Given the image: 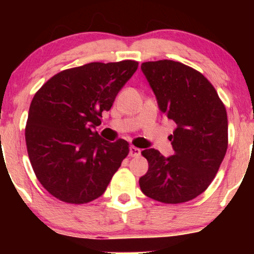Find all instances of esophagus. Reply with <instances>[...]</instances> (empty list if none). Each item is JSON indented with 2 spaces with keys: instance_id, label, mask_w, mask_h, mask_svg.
<instances>
[{
  "instance_id": "34e87169",
  "label": "esophagus",
  "mask_w": 254,
  "mask_h": 254,
  "mask_svg": "<svg viewBox=\"0 0 254 254\" xmlns=\"http://www.w3.org/2000/svg\"><path fill=\"white\" fill-rule=\"evenodd\" d=\"M141 155V149H138L137 147H133V145H131L130 147V156L131 157H136V156H139Z\"/></svg>"
}]
</instances>
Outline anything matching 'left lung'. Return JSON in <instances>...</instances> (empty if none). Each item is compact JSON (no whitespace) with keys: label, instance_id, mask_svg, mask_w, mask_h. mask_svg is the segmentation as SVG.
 <instances>
[{"label":"left lung","instance_id":"8db88e82","mask_svg":"<svg viewBox=\"0 0 254 254\" xmlns=\"http://www.w3.org/2000/svg\"><path fill=\"white\" fill-rule=\"evenodd\" d=\"M157 105L177 124L170 138L174 155L149 148L142 151L148 172L139 188L157 202L178 204L208 189L228 147L227 111L216 89L196 69L171 60L141 65Z\"/></svg>","mask_w":254,"mask_h":254}]
</instances>
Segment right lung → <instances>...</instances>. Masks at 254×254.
<instances>
[{"mask_svg":"<svg viewBox=\"0 0 254 254\" xmlns=\"http://www.w3.org/2000/svg\"><path fill=\"white\" fill-rule=\"evenodd\" d=\"M138 62H93L52 76L34 94L25 129L37 179L49 193L84 204L104 193L129 154V143L105 141L95 127L112 107Z\"/></svg>","mask_w":254,"mask_h":254,"instance_id":"add662e5","label":"right lung"}]
</instances>
